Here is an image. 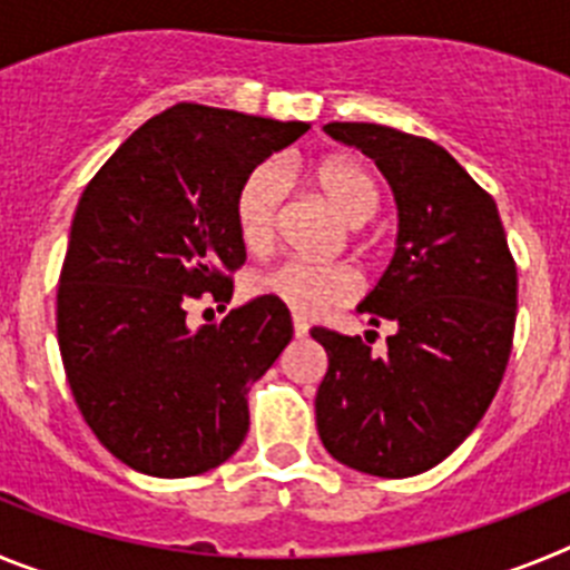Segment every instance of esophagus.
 <instances>
[{
	"mask_svg": "<svg viewBox=\"0 0 570 570\" xmlns=\"http://www.w3.org/2000/svg\"><path fill=\"white\" fill-rule=\"evenodd\" d=\"M308 331H311L308 322L302 320V316H294V334L302 340V336H308Z\"/></svg>",
	"mask_w": 570,
	"mask_h": 570,
	"instance_id": "1",
	"label": "esophagus"
}]
</instances>
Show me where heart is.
<instances>
[{"label": "heart", "instance_id": "1", "mask_svg": "<svg viewBox=\"0 0 570 570\" xmlns=\"http://www.w3.org/2000/svg\"><path fill=\"white\" fill-rule=\"evenodd\" d=\"M288 174L279 163H265L250 170L236 194V230L250 254L271 248L279 225ZM316 185L340 216L351 225L367 223L380 208V185L371 170L354 159H325L316 168ZM248 294L276 299L296 316H316L331 305H342L356 294V276L345 265H320L305 259H282L248 276Z\"/></svg>", "mask_w": 570, "mask_h": 570}]
</instances>
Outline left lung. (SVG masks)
<instances>
[{"label": "left lung", "mask_w": 570, "mask_h": 570, "mask_svg": "<svg viewBox=\"0 0 570 570\" xmlns=\"http://www.w3.org/2000/svg\"><path fill=\"white\" fill-rule=\"evenodd\" d=\"M371 156L400 214L396 250L356 305L387 320V354L360 336L314 328L328 354L316 431L342 465L414 476L440 465L485 416L511 356L517 265L491 196L442 145L374 122H328Z\"/></svg>", "instance_id": "obj_1"}]
</instances>
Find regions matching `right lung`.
<instances>
[{
  "instance_id": "add662e5",
  "label": "right lung",
  "mask_w": 570,
  "mask_h": 570,
  "mask_svg": "<svg viewBox=\"0 0 570 570\" xmlns=\"http://www.w3.org/2000/svg\"><path fill=\"white\" fill-rule=\"evenodd\" d=\"M308 122L179 102L125 139L85 188L57 294L65 374L116 460L150 476L223 465L248 434V391L294 336L276 299L194 328L188 305L230 302L245 262V176Z\"/></svg>"
}]
</instances>
